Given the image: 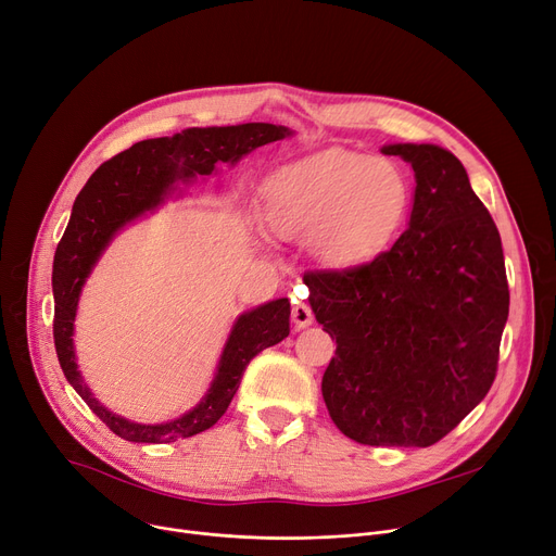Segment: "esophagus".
<instances>
[{
    "label": "esophagus",
    "instance_id": "esophagus-1",
    "mask_svg": "<svg viewBox=\"0 0 556 556\" xmlns=\"http://www.w3.org/2000/svg\"><path fill=\"white\" fill-rule=\"evenodd\" d=\"M293 323H295L298 329H304V327H308L313 323V311H311L308 304L295 302V306H293Z\"/></svg>",
    "mask_w": 556,
    "mask_h": 556
}]
</instances>
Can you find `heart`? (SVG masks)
Segmentation results:
<instances>
[{
	"mask_svg": "<svg viewBox=\"0 0 556 556\" xmlns=\"http://www.w3.org/2000/svg\"><path fill=\"white\" fill-rule=\"evenodd\" d=\"M408 202L412 188L395 161L329 148L263 181L261 218L279 238H306L325 268L350 270L391 245Z\"/></svg>",
	"mask_w": 556,
	"mask_h": 556,
	"instance_id": "heart-1",
	"label": "heart"
}]
</instances>
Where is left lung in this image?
<instances>
[{
	"label": "left lung",
	"mask_w": 556,
	"mask_h": 556,
	"mask_svg": "<svg viewBox=\"0 0 556 556\" xmlns=\"http://www.w3.org/2000/svg\"><path fill=\"white\" fill-rule=\"evenodd\" d=\"M381 152L414 167L406 231L375 261L304 283L336 338L323 377L333 425L364 445L429 447L491 389L509 286L500 231L462 161L431 142Z\"/></svg>",
	"instance_id": "left-lung-1"
}]
</instances>
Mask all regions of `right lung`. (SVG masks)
Returning <instances> with one entry per match:
<instances>
[{"label": "right lung", "mask_w": 556, "mask_h": 556, "mask_svg": "<svg viewBox=\"0 0 556 556\" xmlns=\"http://www.w3.org/2000/svg\"><path fill=\"white\" fill-rule=\"evenodd\" d=\"M293 131L270 123L229 127H190L175 136L140 140L92 173L72 206L67 229L54 256V343L59 364L81 400L119 439L131 443H173L190 439L218 422L233 400L250 361L265 348L281 343L291 331V302L270 300L233 320L218 366L202 400L175 420L136 422L113 414L86 383L75 350V320L84 286L113 238L125 227L159 211L181 195V186L218 173V165H236L252 150Z\"/></svg>", "instance_id": "add662e5"}]
</instances>
